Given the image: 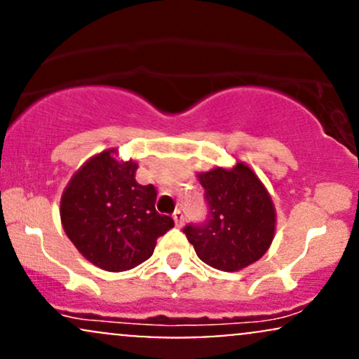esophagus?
Masks as SVG:
<instances>
[{"mask_svg": "<svg viewBox=\"0 0 359 359\" xmlns=\"http://www.w3.org/2000/svg\"><path fill=\"white\" fill-rule=\"evenodd\" d=\"M172 217H174V221H175L177 226H182L184 224V212L180 211V209H177V211L172 214Z\"/></svg>", "mask_w": 359, "mask_h": 359, "instance_id": "34e87169", "label": "esophagus"}]
</instances>
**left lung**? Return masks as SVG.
I'll return each instance as SVG.
<instances>
[{
    "label": "left lung",
    "instance_id": "1",
    "mask_svg": "<svg viewBox=\"0 0 359 359\" xmlns=\"http://www.w3.org/2000/svg\"><path fill=\"white\" fill-rule=\"evenodd\" d=\"M205 191L209 216L189 224L185 236L205 265L240 271L258 262L270 248L277 212L269 191L245 162L214 167L197 174Z\"/></svg>",
    "mask_w": 359,
    "mask_h": 359
}]
</instances>
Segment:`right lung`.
Returning a JSON list of instances; mask_svg holds the SVG:
<instances>
[{"mask_svg":"<svg viewBox=\"0 0 359 359\" xmlns=\"http://www.w3.org/2000/svg\"><path fill=\"white\" fill-rule=\"evenodd\" d=\"M137 168L135 160H119L116 148H108L84 162L62 192V228L101 270L135 269L174 228L172 217L156 212L154 185L137 182Z\"/></svg>","mask_w":359,"mask_h":359,"instance_id":"obj_1","label":"right lung"}]
</instances>
